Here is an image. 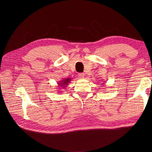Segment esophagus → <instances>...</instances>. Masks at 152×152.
I'll list each match as a JSON object with an SVG mask.
<instances>
[{
  "label": "esophagus",
  "instance_id": "34e87169",
  "mask_svg": "<svg viewBox=\"0 0 152 152\" xmlns=\"http://www.w3.org/2000/svg\"><path fill=\"white\" fill-rule=\"evenodd\" d=\"M78 76H79V78H84V76H85V74H84V73H79L78 74Z\"/></svg>",
  "mask_w": 152,
  "mask_h": 152
}]
</instances>
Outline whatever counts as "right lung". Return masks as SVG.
I'll use <instances>...</instances> for the list:
<instances>
[{
    "label": "right lung",
    "mask_w": 152,
    "mask_h": 152,
    "mask_svg": "<svg viewBox=\"0 0 152 152\" xmlns=\"http://www.w3.org/2000/svg\"><path fill=\"white\" fill-rule=\"evenodd\" d=\"M70 80V78H66L65 80H61L62 82H60V83H58V84H59V85H60V86L68 85V83H69Z\"/></svg>",
    "instance_id": "obj_1"
}]
</instances>
